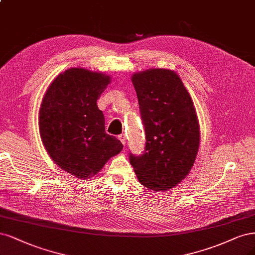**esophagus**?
Listing matches in <instances>:
<instances>
[{
	"instance_id": "esophagus-1",
	"label": "esophagus",
	"mask_w": 255,
	"mask_h": 255,
	"mask_svg": "<svg viewBox=\"0 0 255 255\" xmlns=\"http://www.w3.org/2000/svg\"><path fill=\"white\" fill-rule=\"evenodd\" d=\"M118 138H119L120 141L122 142V144L126 145V143H127V137H126V135L125 134H121V135L118 136Z\"/></svg>"
}]
</instances>
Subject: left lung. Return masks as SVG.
<instances>
[{
	"instance_id": "8db88e82",
	"label": "left lung",
	"mask_w": 255,
	"mask_h": 255,
	"mask_svg": "<svg viewBox=\"0 0 255 255\" xmlns=\"http://www.w3.org/2000/svg\"><path fill=\"white\" fill-rule=\"evenodd\" d=\"M145 130L143 154L129 153L139 182L153 191L176 186L191 171L199 146V125L189 92L170 69L131 77Z\"/></svg>"
}]
</instances>
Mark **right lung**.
<instances>
[{
	"mask_svg": "<svg viewBox=\"0 0 255 255\" xmlns=\"http://www.w3.org/2000/svg\"><path fill=\"white\" fill-rule=\"evenodd\" d=\"M110 83L103 73L73 67L60 74L43 97L39 129L44 147L60 169L77 178L94 176L124 147L105 133L97 105Z\"/></svg>",
	"mask_w": 255,
	"mask_h": 255,
	"instance_id": "add662e5",
	"label": "right lung"
}]
</instances>
